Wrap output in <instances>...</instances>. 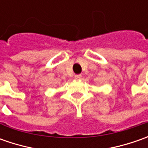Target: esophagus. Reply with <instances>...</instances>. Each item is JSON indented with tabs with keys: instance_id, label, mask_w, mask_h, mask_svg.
I'll return each mask as SVG.
<instances>
[{
	"instance_id": "esophagus-1",
	"label": "esophagus",
	"mask_w": 148,
	"mask_h": 148,
	"mask_svg": "<svg viewBox=\"0 0 148 148\" xmlns=\"http://www.w3.org/2000/svg\"><path fill=\"white\" fill-rule=\"evenodd\" d=\"M82 75H80V74L75 76V78H76L77 80H81V79H82Z\"/></svg>"
}]
</instances>
